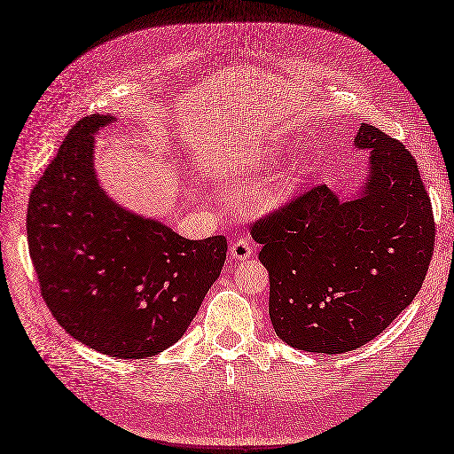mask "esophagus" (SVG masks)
<instances>
[{"instance_id": "esophagus-1", "label": "esophagus", "mask_w": 454, "mask_h": 454, "mask_svg": "<svg viewBox=\"0 0 454 454\" xmlns=\"http://www.w3.org/2000/svg\"><path fill=\"white\" fill-rule=\"evenodd\" d=\"M230 256L233 260H247L253 256V243L247 238H236L230 243Z\"/></svg>"}]
</instances>
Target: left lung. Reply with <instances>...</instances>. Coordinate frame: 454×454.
Returning <instances> with one entry per match:
<instances>
[{
  "instance_id": "8db88e82",
  "label": "left lung",
  "mask_w": 454,
  "mask_h": 454,
  "mask_svg": "<svg viewBox=\"0 0 454 454\" xmlns=\"http://www.w3.org/2000/svg\"><path fill=\"white\" fill-rule=\"evenodd\" d=\"M371 151L359 196L325 184L299 194L253 224L270 271V316L278 337L314 354H344L376 339L421 290L435 226L410 151L361 123Z\"/></svg>"
}]
</instances>
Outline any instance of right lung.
Segmentation results:
<instances>
[{
    "mask_svg": "<svg viewBox=\"0 0 454 454\" xmlns=\"http://www.w3.org/2000/svg\"><path fill=\"white\" fill-rule=\"evenodd\" d=\"M90 115L67 134L33 187L27 245L41 295L58 324L100 354L144 359L176 344L221 275L224 236L181 238L134 215L100 189Z\"/></svg>",
    "mask_w": 454,
    "mask_h": 454,
    "instance_id": "obj_1",
    "label": "right lung"
}]
</instances>
